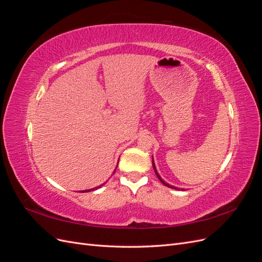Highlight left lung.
<instances>
[{"label":"left lung","instance_id":"1","mask_svg":"<svg viewBox=\"0 0 262 262\" xmlns=\"http://www.w3.org/2000/svg\"><path fill=\"white\" fill-rule=\"evenodd\" d=\"M152 164H153V168H154V171H155V173H156V176L158 177V179L161 180V182L163 185H165L166 187H168V188H171V189H178L177 187H173V186H171V185H169V184H167V182H165L163 179H162V177L160 176V173L157 172V170H156V167H155V164H154V160H152ZM181 190H184V189H181Z\"/></svg>","mask_w":262,"mask_h":262}]
</instances>
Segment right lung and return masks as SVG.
<instances>
[{
    "label": "right lung",
    "mask_w": 262,
    "mask_h": 262,
    "mask_svg": "<svg viewBox=\"0 0 262 262\" xmlns=\"http://www.w3.org/2000/svg\"><path fill=\"white\" fill-rule=\"evenodd\" d=\"M114 173H115V171H114ZM104 185V184H102ZM102 185H100V186H98V187H95V188H92V189H89V190H83L82 192H89V191H93V190H96V189H98V188H100Z\"/></svg>",
    "instance_id": "right-lung-1"
}]
</instances>
